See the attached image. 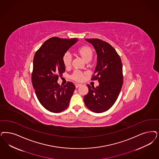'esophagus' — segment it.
Listing matches in <instances>:
<instances>
[{"label": "esophagus", "instance_id": "1", "mask_svg": "<svg viewBox=\"0 0 159 159\" xmlns=\"http://www.w3.org/2000/svg\"><path fill=\"white\" fill-rule=\"evenodd\" d=\"M75 86H76V88H79V87H80V86H81L82 84H79V83H76V84H75Z\"/></svg>", "mask_w": 159, "mask_h": 159}]
</instances>
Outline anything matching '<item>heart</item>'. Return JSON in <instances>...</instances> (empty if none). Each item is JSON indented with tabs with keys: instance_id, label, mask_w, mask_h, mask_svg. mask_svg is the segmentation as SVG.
I'll return each mask as SVG.
<instances>
[{
	"instance_id": "heart-1",
	"label": "heart",
	"mask_w": 159,
	"mask_h": 159,
	"mask_svg": "<svg viewBox=\"0 0 159 159\" xmlns=\"http://www.w3.org/2000/svg\"><path fill=\"white\" fill-rule=\"evenodd\" d=\"M77 52L86 61L88 60H91L93 55V52L90 49V48L88 46H82L79 48ZM71 60H72V56L70 52H67L63 56L62 61L64 65L66 67L70 66ZM71 78L75 81H81L84 78V73L82 71L80 70H75L71 74Z\"/></svg>"
}]
</instances>
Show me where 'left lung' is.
I'll return each instance as SVG.
<instances>
[{
  "label": "left lung",
  "instance_id": "left-lung-1",
  "mask_svg": "<svg viewBox=\"0 0 159 159\" xmlns=\"http://www.w3.org/2000/svg\"><path fill=\"white\" fill-rule=\"evenodd\" d=\"M93 45L98 55L97 65L91 80H98L94 88L88 84L89 92L84 96L86 106L100 113L109 109L117 99L123 83L122 63L120 56L107 42L99 39H86Z\"/></svg>",
  "mask_w": 159,
  "mask_h": 159
}]
</instances>
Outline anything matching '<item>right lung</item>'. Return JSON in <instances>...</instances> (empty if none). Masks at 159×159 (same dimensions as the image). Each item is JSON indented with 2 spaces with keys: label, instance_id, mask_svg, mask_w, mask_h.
<instances>
[{
  "label": "right lung",
  "instance_id": "obj_1",
  "mask_svg": "<svg viewBox=\"0 0 159 159\" xmlns=\"http://www.w3.org/2000/svg\"><path fill=\"white\" fill-rule=\"evenodd\" d=\"M77 41V39L51 38L44 42L34 56L33 88L40 104L50 112L60 113L66 109L75 90L73 83L67 82L60 86L57 81L65 71L63 56Z\"/></svg>",
  "mask_w": 159,
  "mask_h": 159
}]
</instances>
